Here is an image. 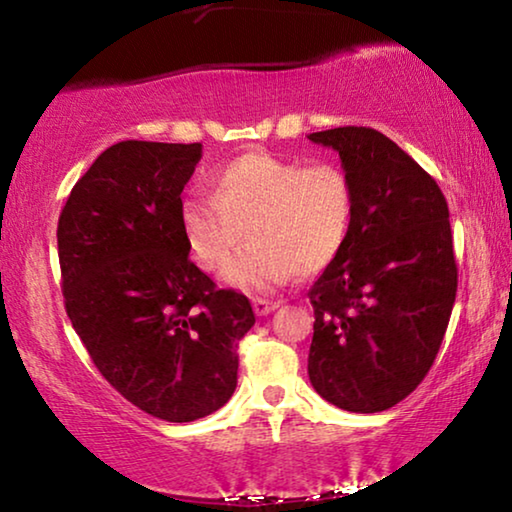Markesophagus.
Here are the masks:
<instances>
[{
	"label": "esophagus",
	"instance_id": "esophagus-1",
	"mask_svg": "<svg viewBox=\"0 0 512 512\" xmlns=\"http://www.w3.org/2000/svg\"><path fill=\"white\" fill-rule=\"evenodd\" d=\"M279 307V300H268V298H254V312L258 317H265V314L275 312Z\"/></svg>",
	"mask_w": 512,
	"mask_h": 512
}]
</instances>
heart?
<instances>
[{"label":"heart","mask_w":512,"mask_h":512,"mask_svg":"<svg viewBox=\"0 0 512 512\" xmlns=\"http://www.w3.org/2000/svg\"><path fill=\"white\" fill-rule=\"evenodd\" d=\"M212 195H186L179 221L195 261L249 293L314 275L345 251L356 221V186L338 163H298L244 153L209 177Z\"/></svg>","instance_id":"obj_1"}]
</instances>
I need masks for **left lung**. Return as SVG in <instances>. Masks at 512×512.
Masks as SVG:
<instances>
[{"instance_id":"left-lung-1","label":"left lung","mask_w":512,"mask_h":512,"mask_svg":"<svg viewBox=\"0 0 512 512\" xmlns=\"http://www.w3.org/2000/svg\"><path fill=\"white\" fill-rule=\"evenodd\" d=\"M356 186L347 247L307 291V373L321 398L382 412L412 394L436 359L457 296L450 209L431 174L373 128L312 132Z\"/></svg>"}]
</instances>
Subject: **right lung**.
<instances>
[{"mask_svg": "<svg viewBox=\"0 0 512 512\" xmlns=\"http://www.w3.org/2000/svg\"><path fill=\"white\" fill-rule=\"evenodd\" d=\"M202 144L118 142L76 181L58 221L67 317L111 387L165 422H193L237 387L249 298L188 258L181 191Z\"/></svg>", "mask_w": 512, "mask_h": 512, "instance_id": "add662e5", "label": "right lung"}]
</instances>
